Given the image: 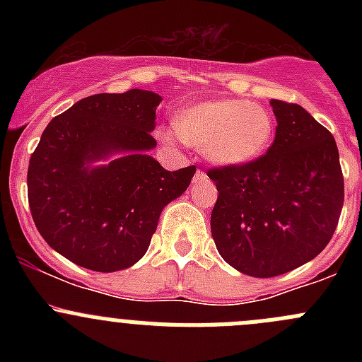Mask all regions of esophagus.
<instances>
[{
    "mask_svg": "<svg viewBox=\"0 0 362 362\" xmlns=\"http://www.w3.org/2000/svg\"><path fill=\"white\" fill-rule=\"evenodd\" d=\"M206 177V175H204V171L203 170H198L196 171V178H204Z\"/></svg>",
    "mask_w": 362,
    "mask_h": 362,
    "instance_id": "1",
    "label": "esophagus"
}]
</instances>
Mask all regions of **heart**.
<instances>
[{
  "instance_id": "obj_1",
  "label": "heart",
  "mask_w": 362,
  "mask_h": 362,
  "mask_svg": "<svg viewBox=\"0 0 362 362\" xmlns=\"http://www.w3.org/2000/svg\"><path fill=\"white\" fill-rule=\"evenodd\" d=\"M175 129H160L163 141L180 136L202 148L211 160L240 166L257 159L273 136V117L261 105L242 100H211L187 108L175 119Z\"/></svg>"
}]
</instances>
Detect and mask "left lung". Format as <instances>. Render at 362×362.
<instances>
[{
	"mask_svg": "<svg viewBox=\"0 0 362 362\" xmlns=\"http://www.w3.org/2000/svg\"><path fill=\"white\" fill-rule=\"evenodd\" d=\"M275 140L240 166L206 171L218 198L210 226L228 264L257 279L312 261L333 238L345 187L333 134L296 103L272 100Z\"/></svg>",
	"mask_w": 362,
	"mask_h": 362,
	"instance_id": "8db88e82",
	"label": "left lung"
}]
</instances>
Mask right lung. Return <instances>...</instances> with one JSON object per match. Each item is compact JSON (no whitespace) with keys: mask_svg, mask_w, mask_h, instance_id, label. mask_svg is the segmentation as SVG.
I'll use <instances>...</instances> for the list:
<instances>
[{"mask_svg":"<svg viewBox=\"0 0 362 362\" xmlns=\"http://www.w3.org/2000/svg\"><path fill=\"white\" fill-rule=\"evenodd\" d=\"M160 96L131 89L94 94L54 117L31 154L28 199L36 229L61 255L93 272H119L140 261L159 215L184 194L196 166L168 171L145 151ZM115 151L107 167L86 164Z\"/></svg>","mask_w":362,"mask_h":362,"instance_id":"1","label":"right lung"}]
</instances>
